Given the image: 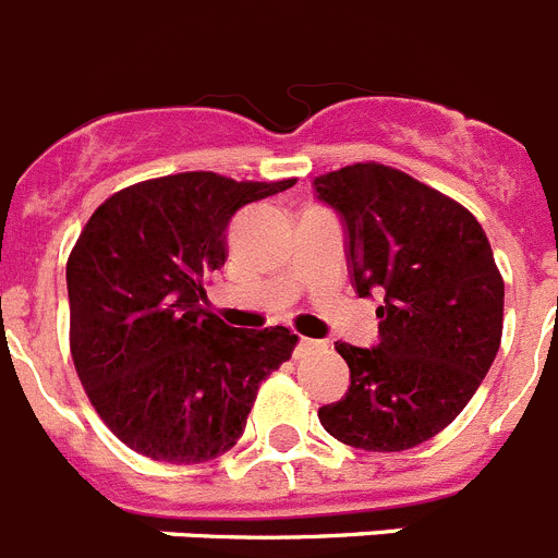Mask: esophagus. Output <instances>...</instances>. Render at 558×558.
<instances>
[{
	"mask_svg": "<svg viewBox=\"0 0 558 558\" xmlns=\"http://www.w3.org/2000/svg\"><path fill=\"white\" fill-rule=\"evenodd\" d=\"M313 349H318V343L310 338H302L299 340V349H295V354H304V352H313Z\"/></svg>",
	"mask_w": 558,
	"mask_h": 558,
	"instance_id": "esophagus-1",
	"label": "esophagus"
}]
</instances>
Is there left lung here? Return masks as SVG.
I'll return each instance as SVG.
<instances>
[{"instance_id":"obj_1","label":"left lung","mask_w":558,"mask_h":558,"mask_svg":"<svg viewBox=\"0 0 558 558\" xmlns=\"http://www.w3.org/2000/svg\"><path fill=\"white\" fill-rule=\"evenodd\" d=\"M313 186L347 223L357 293L386 295L377 347L335 343L352 386L318 418L357 450H411L466 408L500 349L495 254L466 206L397 167L360 161Z\"/></svg>"}]
</instances>
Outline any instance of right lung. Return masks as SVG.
<instances>
[{"instance_id":"right-lung-1","label":"right lung","mask_w":558,"mask_h":558,"mask_svg":"<svg viewBox=\"0 0 558 558\" xmlns=\"http://www.w3.org/2000/svg\"><path fill=\"white\" fill-rule=\"evenodd\" d=\"M293 184L175 172L113 192L83 226L66 263L69 349L92 408L133 452H229L263 379L293 354L288 327L234 329L201 304L234 211Z\"/></svg>"}]
</instances>
